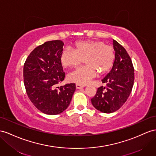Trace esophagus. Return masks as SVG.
Returning a JSON list of instances; mask_svg holds the SVG:
<instances>
[{
    "mask_svg": "<svg viewBox=\"0 0 156 156\" xmlns=\"http://www.w3.org/2000/svg\"><path fill=\"white\" fill-rule=\"evenodd\" d=\"M76 87L77 89H80V88H82V87H84V85L80 84V83H76Z\"/></svg>",
    "mask_w": 156,
    "mask_h": 156,
    "instance_id": "1",
    "label": "esophagus"
}]
</instances>
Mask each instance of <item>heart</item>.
Masks as SVG:
<instances>
[{
    "label": "heart",
    "instance_id": "heart-1",
    "mask_svg": "<svg viewBox=\"0 0 156 156\" xmlns=\"http://www.w3.org/2000/svg\"><path fill=\"white\" fill-rule=\"evenodd\" d=\"M115 58L113 47L100 41H83L76 43L75 51L67 47L61 54L64 67L74 68L83 62L86 65L79 67L68 75L70 82L85 84L95 76L97 73L103 74L112 66Z\"/></svg>",
    "mask_w": 156,
    "mask_h": 156
}]
</instances>
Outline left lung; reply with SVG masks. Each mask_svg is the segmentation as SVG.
<instances>
[{"mask_svg": "<svg viewBox=\"0 0 156 156\" xmlns=\"http://www.w3.org/2000/svg\"><path fill=\"white\" fill-rule=\"evenodd\" d=\"M113 47L115 55L112 69L101 80L106 86L98 87L91 99L95 108L105 113L121 108L129 98L134 81V69L129 55L115 40Z\"/></svg>", "mask_w": 156, "mask_h": 156, "instance_id": "1", "label": "left lung"}]
</instances>
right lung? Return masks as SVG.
<instances>
[{
  "instance_id": "1",
  "label": "right lung",
  "mask_w": 156,
  "mask_h": 156,
  "mask_svg": "<svg viewBox=\"0 0 156 156\" xmlns=\"http://www.w3.org/2000/svg\"><path fill=\"white\" fill-rule=\"evenodd\" d=\"M63 45L61 40L44 43L31 52L23 65L27 96L47 115H58L66 109L76 90L74 83L57 87L65 77L61 60Z\"/></svg>"
}]
</instances>
